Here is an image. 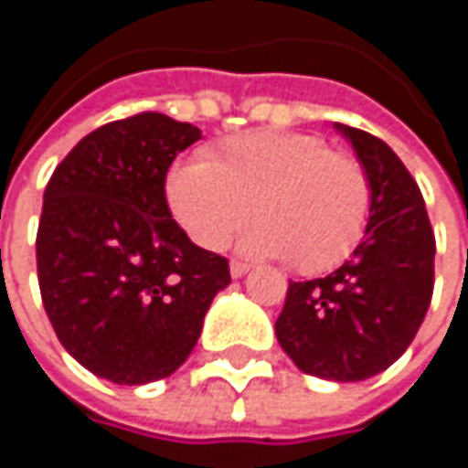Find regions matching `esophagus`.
Wrapping results in <instances>:
<instances>
[{
	"instance_id": "esophagus-1",
	"label": "esophagus",
	"mask_w": 468,
	"mask_h": 468,
	"mask_svg": "<svg viewBox=\"0 0 468 468\" xmlns=\"http://www.w3.org/2000/svg\"><path fill=\"white\" fill-rule=\"evenodd\" d=\"M229 271H231V276H234V279H242L247 271H250V266H247V263H239V261H231Z\"/></svg>"
}]
</instances>
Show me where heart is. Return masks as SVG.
<instances>
[{"label":"heart","mask_w":468,"mask_h":468,"mask_svg":"<svg viewBox=\"0 0 468 468\" xmlns=\"http://www.w3.org/2000/svg\"><path fill=\"white\" fill-rule=\"evenodd\" d=\"M168 205L186 237L221 250L250 216L245 252L290 258L303 273L337 266L361 242L371 181L363 163L303 131H250L226 139L216 160L192 157L168 174Z\"/></svg>","instance_id":"heart-1"}]
</instances>
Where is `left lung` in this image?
<instances>
[{
    "label": "left lung",
    "mask_w": 468,
    "mask_h": 468,
    "mask_svg": "<svg viewBox=\"0 0 468 468\" xmlns=\"http://www.w3.org/2000/svg\"><path fill=\"white\" fill-rule=\"evenodd\" d=\"M371 181V210L353 255L324 279L290 282L276 339L294 366L329 382L389 368L430 308L434 234L424 197L382 139L335 123Z\"/></svg>",
    "instance_id": "1"
}]
</instances>
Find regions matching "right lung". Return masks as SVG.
Listing matches in <instances>:
<instances>
[{"label": "right lung", "mask_w": 468, "mask_h": 468, "mask_svg": "<svg viewBox=\"0 0 468 468\" xmlns=\"http://www.w3.org/2000/svg\"><path fill=\"white\" fill-rule=\"evenodd\" d=\"M202 131L139 112L91 131L44 189L36 269L62 347L115 385L171 377L197 345L229 261L174 221L165 176Z\"/></svg>", "instance_id": "right-lung-1"}]
</instances>
